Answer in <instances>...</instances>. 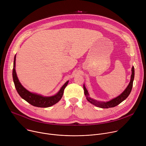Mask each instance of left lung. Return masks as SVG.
I'll return each instance as SVG.
<instances>
[{
  "mask_svg": "<svg viewBox=\"0 0 146 146\" xmlns=\"http://www.w3.org/2000/svg\"><path fill=\"white\" fill-rule=\"evenodd\" d=\"M134 76H135V69H134V67L132 66V74H131V77L130 82L128 84V86H127V87L126 88V89L125 90L123 91V92L122 94H121L119 96L111 99V100H110L109 102H98V101H96V100H94V99L91 98L89 96V94L88 92V91L86 89V88L84 84L83 87H84V94L86 96V98L89 102H90L92 104V105H94L98 108H103V109H108V108H110L115 107V106L118 105L119 103H121L122 102H123L125 99H126L128 98V96H129V95L130 94V93L132 91V87H133V81L134 80Z\"/></svg>",
  "mask_w": 146,
  "mask_h": 146,
  "instance_id": "8db88e82",
  "label": "left lung"
}]
</instances>
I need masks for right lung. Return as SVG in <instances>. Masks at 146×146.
<instances>
[{
  "label": "right lung",
  "mask_w": 146,
  "mask_h": 146,
  "mask_svg": "<svg viewBox=\"0 0 146 146\" xmlns=\"http://www.w3.org/2000/svg\"><path fill=\"white\" fill-rule=\"evenodd\" d=\"M15 58L14 56V65L13 69V78L16 90L19 96L26 100L31 105L38 108H48L58 103L62 98L64 94V91L67 86L69 81H66L64 85L61 87L59 92L52 96H43L37 94L32 93L26 90L21 84L15 72Z\"/></svg>",
  "instance_id": "right-lung-1"
}]
</instances>
